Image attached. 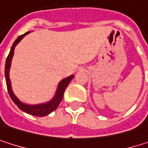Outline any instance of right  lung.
<instances>
[{
  "label": "right lung",
  "instance_id": "add662e5",
  "mask_svg": "<svg viewBox=\"0 0 148 148\" xmlns=\"http://www.w3.org/2000/svg\"><path fill=\"white\" fill-rule=\"evenodd\" d=\"M28 33H30V32L19 36L17 38V39L14 41V43L13 44V46L11 47L10 52L8 54V56L7 57L6 60V65H5V78H6V82H7V86H8V93L12 99V100L14 101V103L18 107V109H20L21 110H23L24 112L32 115V116H45L47 115H49V113H51L52 111H54L57 106L60 104L62 98H63V94L65 92V89L67 88V86H69V84L70 83L71 79L74 78V74L62 79L57 86L56 92L55 93V96L52 98L51 100L46 102V103H38V104H27V103H23L22 101H20L17 96L14 94L13 88H12V84H11V80H10V77H9V71H10V68H11V62H12V59L14 54V49L15 46L18 45L22 38L27 35Z\"/></svg>",
  "mask_w": 148,
  "mask_h": 148
}]
</instances>
